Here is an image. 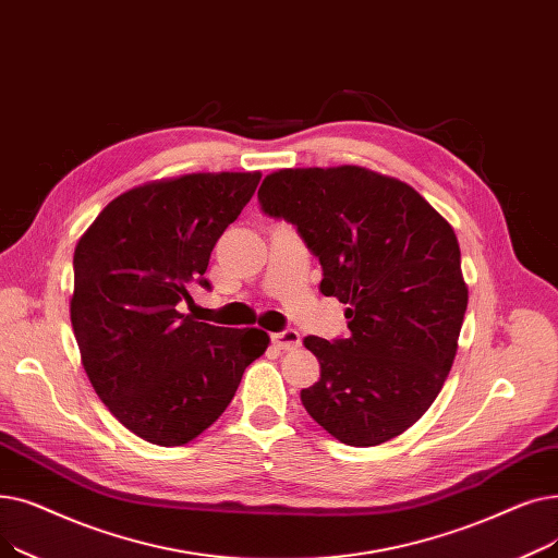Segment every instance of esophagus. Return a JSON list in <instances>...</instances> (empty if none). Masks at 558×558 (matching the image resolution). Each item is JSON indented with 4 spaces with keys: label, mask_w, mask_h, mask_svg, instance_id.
Segmentation results:
<instances>
[{
    "label": "esophagus",
    "mask_w": 558,
    "mask_h": 558,
    "mask_svg": "<svg viewBox=\"0 0 558 558\" xmlns=\"http://www.w3.org/2000/svg\"><path fill=\"white\" fill-rule=\"evenodd\" d=\"M272 342L279 350H298L302 344V336L295 329H283L279 333H272Z\"/></svg>",
    "instance_id": "obj_1"
}]
</instances>
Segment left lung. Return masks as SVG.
Returning a JSON list of instances; mask_svg holds the SVG:
<instances>
[{"instance_id":"obj_1","label":"left lung","mask_w":558,"mask_h":558,"mask_svg":"<svg viewBox=\"0 0 558 558\" xmlns=\"http://www.w3.org/2000/svg\"><path fill=\"white\" fill-rule=\"evenodd\" d=\"M258 204L298 227L320 258L323 295L348 304V338H304L320 361L304 409L352 447L400 436L457 356L468 286L454 229L411 185L356 166L279 170Z\"/></svg>"}]
</instances>
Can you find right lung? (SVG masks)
<instances>
[{
	"mask_svg": "<svg viewBox=\"0 0 558 558\" xmlns=\"http://www.w3.org/2000/svg\"><path fill=\"white\" fill-rule=\"evenodd\" d=\"M258 181V172H220L138 185L76 243L70 320L84 369L99 400L147 442L197 438L268 350L260 329L216 327L179 311L193 304V283L210 288V252Z\"/></svg>",
	"mask_w": 558,
	"mask_h": 558,
	"instance_id": "right-lung-1",
	"label": "right lung"
}]
</instances>
